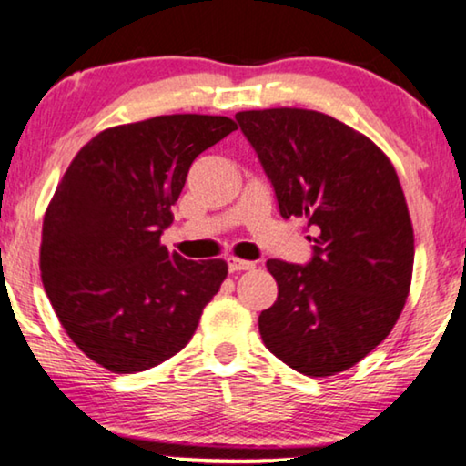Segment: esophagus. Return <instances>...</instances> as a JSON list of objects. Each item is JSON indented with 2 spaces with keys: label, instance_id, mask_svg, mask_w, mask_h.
Instances as JSON below:
<instances>
[{
  "label": "esophagus",
  "instance_id": "obj_1",
  "mask_svg": "<svg viewBox=\"0 0 466 466\" xmlns=\"http://www.w3.org/2000/svg\"><path fill=\"white\" fill-rule=\"evenodd\" d=\"M227 264H228V270H231V273H241V270H252L256 267L254 262L241 260V258H235V256L227 258Z\"/></svg>",
  "mask_w": 466,
  "mask_h": 466
}]
</instances>
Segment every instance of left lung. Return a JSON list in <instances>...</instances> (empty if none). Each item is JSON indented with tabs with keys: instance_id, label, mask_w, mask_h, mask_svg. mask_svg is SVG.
I'll return each instance as SVG.
<instances>
[{
	"instance_id": "8db88e82",
	"label": "left lung",
	"mask_w": 466,
	"mask_h": 466,
	"mask_svg": "<svg viewBox=\"0 0 466 466\" xmlns=\"http://www.w3.org/2000/svg\"><path fill=\"white\" fill-rule=\"evenodd\" d=\"M273 183L283 218L308 220L306 267L268 260L277 302L262 341L308 377L352 369L388 338L412 281L414 231L391 160L329 114L268 108L235 114Z\"/></svg>"
}]
</instances>
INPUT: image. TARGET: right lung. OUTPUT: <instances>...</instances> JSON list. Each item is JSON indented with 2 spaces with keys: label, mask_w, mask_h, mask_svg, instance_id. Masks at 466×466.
Wrapping results in <instances>:
<instances>
[{
  "label": "right lung",
  "mask_w": 466,
  "mask_h": 466,
  "mask_svg": "<svg viewBox=\"0 0 466 466\" xmlns=\"http://www.w3.org/2000/svg\"><path fill=\"white\" fill-rule=\"evenodd\" d=\"M235 128L210 114L110 127L60 178L43 217L41 281L68 338L112 373L181 352L227 279L225 260H185L160 235L191 162Z\"/></svg>",
  "instance_id": "1"
}]
</instances>
